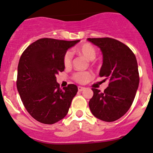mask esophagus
Wrapping results in <instances>:
<instances>
[{
    "label": "esophagus",
    "instance_id": "1",
    "mask_svg": "<svg viewBox=\"0 0 153 153\" xmlns=\"http://www.w3.org/2000/svg\"><path fill=\"white\" fill-rule=\"evenodd\" d=\"M84 89H85V87H80V86H79V87H78V90H79V91H83Z\"/></svg>",
    "mask_w": 153,
    "mask_h": 153
}]
</instances>
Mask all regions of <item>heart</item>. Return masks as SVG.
<instances>
[{"label": "heart", "mask_w": 153, "mask_h": 153, "mask_svg": "<svg viewBox=\"0 0 153 153\" xmlns=\"http://www.w3.org/2000/svg\"><path fill=\"white\" fill-rule=\"evenodd\" d=\"M76 52L79 54L84 56L85 58L89 60H92L95 58L96 56V49L94 46L89 43H85L81 45L76 48ZM71 61H72V54L70 51L66 52L64 56L63 62L65 66H69L71 64ZM93 77V74L89 71H81V72H77L74 75V79L76 82L80 84H85L89 82Z\"/></svg>", "instance_id": "heart-1"}]
</instances>
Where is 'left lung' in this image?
I'll list each match as a JSON object with an SVG mask.
<instances>
[{"label":"left lung","mask_w":153,"mask_h":153,"mask_svg":"<svg viewBox=\"0 0 153 153\" xmlns=\"http://www.w3.org/2000/svg\"><path fill=\"white\" fill-rule=\"evenodd\" d=\"M87 40L100 48L103 63L100 76L109 81L103 92L92 88L94 92L89 106L92 114L105 122L120 119L130 108L139 86L137 59L123 43L111 38Z\"/></svg>","instance_id":"obj_1"}]
</instances>
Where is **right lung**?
Instances as JSON below:
<instances>
[{"label":"right lung","mask_w":153,"mask_h":153,"mask_svg":"<svg viewBox=\"0 0 153 153\" xmlns=\"http://www.w3.org/2000/svg\"><path fill=\"white\" fill-rule=\"evenodd\" d=\"M76 41L40 39L23 52L18 66L17 89L32 117L52 125L67 114L78 91L75 84L61 89L56 75L64 70V56Z\"/></svg>","instance_id":"1"}]
</instances>
